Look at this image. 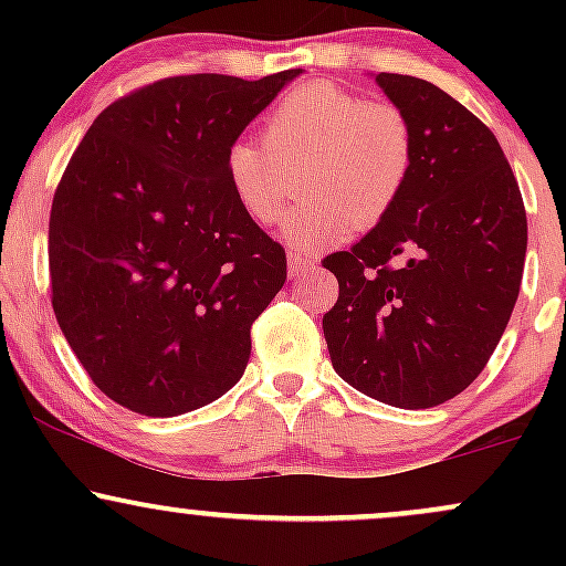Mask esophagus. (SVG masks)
<instances>
[{
	"mask_svg": "<svg viewBox=\"0 0 566 566\" xmlns=\"http://www.w3.org/2000/svg\"><path fill=\"white\" fill-rule=\"evenodd\" d=\"M316 269V263L311 261V258L305 255H297V252H290L287 255V271H290V279H301L305 274H311V271Z\"/></svg>",
	"mask_w": 566,
	"mask_h": 566,
	"instance_id": "obj_1",
	"label": "esophagus"
}]
</instances>
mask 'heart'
Returning a JSON list of instances; mask_svg holds the SVG:
<instances>
[{
	"label": "heart",
	"mask_w": 566,
	"mask_h": 566,
	"mask_svg": "<svg viewBox=\"0 0 566 566\" xmlns=\"http://www.w3.org/2000/svg\"><path fill=\"white\" fill-rule=\"evenodd\" d=\"M415 167V129L394 103L367 101L333 82L290 90L261 122V143L226 151V184L252 223L282 216L301 178L303 205L282 220V239L319 252L373 229L401 199Z\"/></svg>",
	"instance_id": "obj_1"
}]
</instances>
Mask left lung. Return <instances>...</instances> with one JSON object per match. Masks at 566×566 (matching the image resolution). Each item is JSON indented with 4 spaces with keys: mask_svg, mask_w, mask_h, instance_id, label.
<instances>
[{
    "mask_svg": "<svg viewBox=\"0 0 566 566\" xmlns=\"http://www.w3.org/2000/svg\"><path fill=\"white\" fill-rule=\"evenodd\" d=\"M375 82L415 129L412 178L361 242L322 261L340 287L322 327L348 386L426 409L465 391L503 337L527 212L497 138L463 103L418 76Z\"/></svg>",
    "mask_w": 566,
    "mask_h": 566,
    "instance_id": "left-lung-1",
    "label": "left lung"
}]
</instances>
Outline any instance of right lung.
<instances>
[{
    "mask_svg": "<svg viewBox=\"0 0 566 566\" xmlns=\"http://www.w3.org/2000/svg\"><path fill=\"white\" fill-rule=\"evenodd\" d=\"M301 69L159 80L103 108L50 212L55 319L116 405L175 418L237 386L287 255L239 210L226 151Z\"/></svg>",
    "mask_w": 566,
    "mask_h": 566,
    "instance_id": "right-lung-1",
    "label": "right lung"
}]
</instances>
